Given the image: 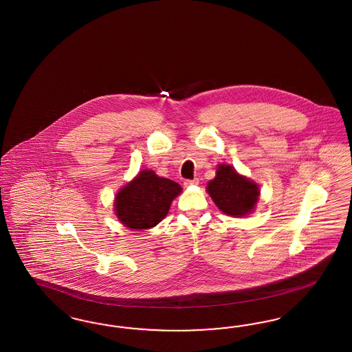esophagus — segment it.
Returning a JSON list of instances; mask_svg holds the SVG:
<instances>
[{"label":"esophagus","instance_id":"esophagus-1","mask_svg":"<svg viewBox=\"0 0 352 352\" xmlns=\"http://www.w3.org/2000/svg\"><path fill=\"white\" fill-rule=\"evenodd\" d=\"M197 183H199V179L195 178V179H186L183 184H184L186 187H188V186H195V184H197Z\"/></svg>","mask_w":352,"mask_h":352}]
</instances>
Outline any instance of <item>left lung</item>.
<instances>
[{"label": "left lung", "mask_w": 352, "mask_h": 352, "mask_svg": "<svg viewBox=\"0 0 352 352\" xmlns=\"http://www.w3.org/2000/svg\"><path fill=\"white\" fill-rule=\"evenodd\" d=\"M207 191L221 211L237 217L253 211L259 195L258 186L241 177L229 165L219 166L216 178L208 183Z\"/></svg>", "instance_id": "1"}]
</instances>
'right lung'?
<instances>
[{"mask_svg": "<svg viewBox=\"0 0 352 352\" xmlns=\"http://www.w3.org/2000/svg\"><path fill=\"white\" fill-rule=\"evenodd\" d=\"M181 191L178 183L155 175L153 170H142L118 192L115 211L126 228L149 229L165 219L173 199Z\"/></svg>", "mask_w": 352, "mask_h": 352, "instance_id": "add662e5", "label": "right lung"}]
</instances>
